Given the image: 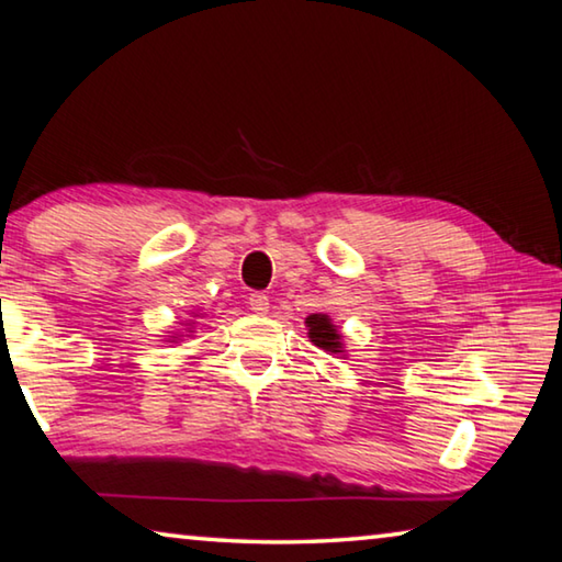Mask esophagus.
Returning <instances> with one entry per match:
<instances>
[{
	"mask_svg": "<svg viewBox=\"0 0 562 562\" xmlns=\"http://www.w3.org/2000/svg\"><path fill=\"white\" fill-rule=\"evenodd\" d=\"M247 304H250V310L255 312V315H268V307H270L268 294H262V292H252V294H250V300H247Z\"/></svg>",
	"mask_w": 562,
	"mask_h": 562,
	"instance_id": "esophagus-1",
	"label": "esophagus"
}]
</instances>
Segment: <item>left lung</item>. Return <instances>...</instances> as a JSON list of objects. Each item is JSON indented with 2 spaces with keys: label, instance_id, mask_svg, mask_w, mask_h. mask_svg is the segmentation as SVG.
Listing matches in <instances>:
<instances>
[{
  "label": "left lung",
  "instance_id": "left-lung-1",
  "mask_svg": "<svg viewBox=\"0 0 562 562\" xmlns=\"http://www.w3.org/2000/svg\"><path fill=\"white\" fill-rule=\"evenodd\" d=\"M304 327H307V337L315 347L329 351V355H347L345 349V335H341V329L331 322L329 315L325 312H315V315H310L304 319Z\"/></svg>",
  "mask_w": 562,
  "mask_h": 562
}]
</instances>
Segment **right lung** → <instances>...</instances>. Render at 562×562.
<instances>
[{
  "instance_id": "obj_1",
  "label": "right lung",
  "mask_w": 562,
  "mask_h": 562,
  "mask_svg": "<svg viewBox=\"0 0 562 562\" xmlns=\"http://www.w3.org/2000/svg\"><path fill=\"white\" fill-rule=\"evenodd\" d=\"M190 317H193V319H188V325H186V335H183V329H176L173 335H168L170 339H166V341H173V345H176V341H180L183 337H188L190 331H193V327H195V319L201 317V312H193V315H190Z\"/></svg>"
}]
</instances>
